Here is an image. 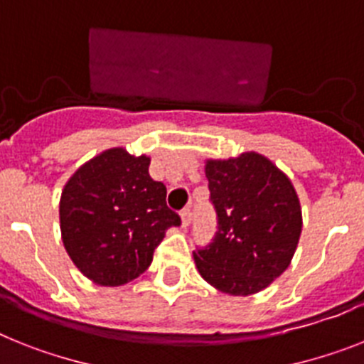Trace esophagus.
Here are the masks:
<instances>
[{"instance_id": "34e87169", "label": "esophagus", "mask_w": 364, "mask_h": 364, "mask_svg": "<svg viewBox=\"0 0 364 364\" xmlns=\"http://www.w3.org/2000/svg\"><path fill=\"white\" fill-rule=\"evenodd\" d=\"M191 220H192V209H191V207H185V209L181 210V224H183V228H187V225L191 224Z\"/></svg>"}]
</instances>
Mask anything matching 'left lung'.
I'll use <instances>...</instances> for the list:
<instances>
[{
    "instance_id": "1",
    "label": "left lung",
    "mask_w": 364,
    "mask_h": 364,
    "mask_svg": "<svg viewBox=\"0 0 364 364\" xmlns=\"http://www.w3.org/2000/svg\"><path fill=\"white\" fill-rule=\"evenodd\" d=\"M218 231L194 252L200 276L231 296H250L279 277L296 252L301 207L291 179L267 157L248 151L207 161Z\"/></svg>"
}]
</instances>
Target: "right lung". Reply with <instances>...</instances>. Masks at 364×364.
Instances as JSON below:
<instances>
[{"label": "right lung", "instance_id": "right-lung-1", "mask_svg": "<svg viewBox=\"0 0 364 364\" xmlns=\"http://www.w3.org/2000/svg\"><path fill=\"white\" fill-rule=\"evenodd\" d=\"M149 157L111 148L77 168L64 185L59 216L64 248L83 276L120 287L154 261L168 228L181 218L166 187L149 177Z\"/></svg>", "mask_w": 364, "mask_h": 364}]
</instances>
